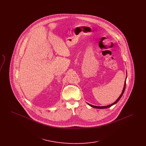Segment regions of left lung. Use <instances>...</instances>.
Wrapping results in <instances>:
<instances>
[{"instance_id": "obj_1", "label": "left lung", "mask_w": 146, "mask_h": 146, "mask_svg": "<svg viewBox=\"0 0 146 146\" xmlns=\"http://www.w3.org/2000/svg\"><path fill=\"white\" fill-rule=\"evenodd\" d=\"M126 78H127V72H126V79H125L124 85V88H123V89L122 92H121V95H120V96L118 97V99H117L114 103H113L112 104H110V105H108V106H96L91 105V104H89L91 107H93V108H97V109H104V108H109V107H111V106H112L114 105V104H116L118 102V101H119V100L120 99V98L122 97V96H123V94H124V91H125V86H126Z\"/></svg>"}]
</instances>
